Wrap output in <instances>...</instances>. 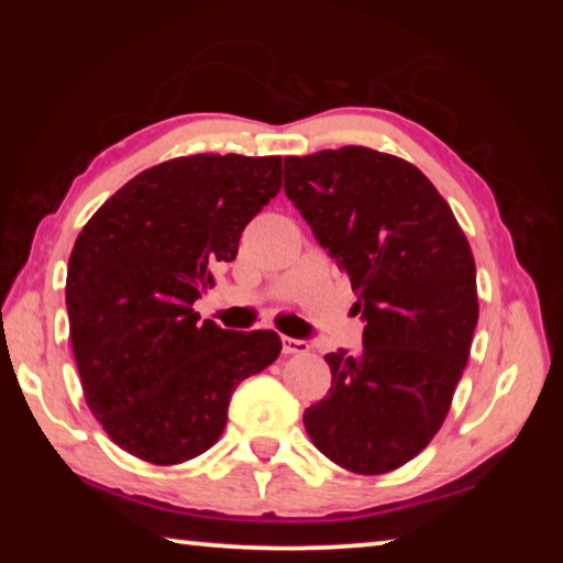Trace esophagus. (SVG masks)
<instances>
[{
  "mask_svg": "<svg viewBox=\"0 0 563 563\" xmlns=\"http://www.w3.org/2000/svg\"><path fill=\"white\" fill-rule=\"evenodd\" d=\"M310 350V345L305 340H295V338H283V352L285 355H305Z\"/></svg>",
  "mask_w": 563,
  "mask_h": 563,
  "instance_id": "esophagus-1",
  "label": "esophagus"
}]
</instances>
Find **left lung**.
<instances>
[{
  "label": "left lung",
  "mask_w": 563,
  "mask_h": 563,
  "mask_svg": "<svg viewBox=\"0 0 563 563\" xmlns=\"http://www.w3.org/2000/svg\"><path fill=\"white\" fill-rule=\"evenodd\" d=\"M285 194L347 273L367 322L357 355H325L332 387L305 409V430L347 472L399 470L440 432L470 360V241L422 170L375 148L288 156Z\"/></svg>",
  "instance_id": "left-lung-1"
}]
</instances>
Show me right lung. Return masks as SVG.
<instances>
[{
  "mask_svg": "<svg viewBox=\"0 0 563 563\" xmlns=\"http://www.w3.org/2000/svg\"><path fill=\"white\" fill-rule=\"evenodd\" d=\"M280 184V156H178L133 176L76 238L74 360L91 415L123 452L170 466L211 450L233 389L278 360V332L201 322L194 302Z\"/></svg>",
  "mask_w": 563,
  "mask_h": 563,
  "instance_id": "obj_1",
  "label": "right lung"
}]
</instances>
